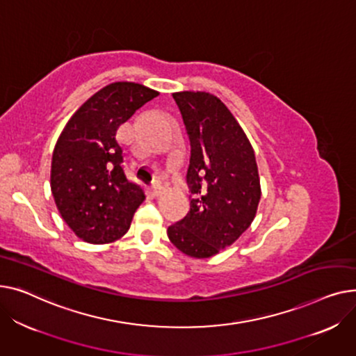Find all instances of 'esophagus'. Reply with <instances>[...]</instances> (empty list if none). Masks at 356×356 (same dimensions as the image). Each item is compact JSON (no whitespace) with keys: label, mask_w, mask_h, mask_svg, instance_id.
Listing matches in <instances>:
<instances>
[{"label":"esophagus","mask_w":356,"mask_h":356,"mask_svg":"<svg viewBox=\"0 0 356 356\" xmlns=\"http://www.w3.org/2000/svg\"><path fill=\"white\" fill-rule=\"evenodd\" d=\"M162 190H163L162 185H161L159 182H155V184L149 188V194H151L152 197H158V195L162 193Z\"/></svg>","instance_id":"34e87169"}]
</instances>
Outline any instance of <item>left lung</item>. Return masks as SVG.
<instances>
[{
    "mask_svg": "<svg viewBox=\"0 0 356 356\" xmlns=\"http://www.w3.org/2000/svg\"><path fill=\"white\" fill-rule=\"evenodd\" d=\"M190 138L188 214L168 227L184 254L207 259L232 245L254 220L260 179L254 151L236 118L214 95H172Z\"/></svg>",
    "mask_w": 356,
    "mask_h": 356,
    "instance_id": "1",
    "label": "left lung"
}]
</instances>
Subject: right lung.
<instances>
[{"instance_id":"right-lung-1","label":"right lung","mask_w":356,"mask_h":356,"mask_svg":"<svg viewBox=\"0 0 356 356\" xmlns=\"http://www.w3.org/2000/svg\"><path fill=\"white\" fill-rule=\"evenodd\" d=\"M158 95L138 83H112L83 103L63 129L53 152L51 193L81 240L112 243L129 229L145 193L124 174L116 132Z\"/></svg>"}]
</instances>
